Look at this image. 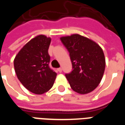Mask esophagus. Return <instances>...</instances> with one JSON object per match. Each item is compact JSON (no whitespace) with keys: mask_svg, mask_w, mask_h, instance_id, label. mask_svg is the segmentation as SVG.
I'll use <instances>...</instances> for the list:
<instances>
[{"mask_svg":"<svg viewBox=\"0 0 125 125\" xmlns=\"http://www.w3.org/2000/svg\"><path fill=\"white\" fill-rule=\"evenodd\" d=\"M57 70L58 71V72H59L60 73H61V72H62V68H57Z\"/></svg>","mask_w":125,"mask_h":125,"instance_id":"1","label":"esophagus"}]
</instances>
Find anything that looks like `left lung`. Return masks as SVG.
<instances>
[{"label":"left lung","mask_w":125,"mask_h":125,"mask_svg":"<svg viewBox=\"0 0 125 125\" xmlns=\"http://www.w3.org/2000/svg\"><path fill=\"white\" fill-rule=\"evenodd\" d=\"M70 53L72 71L65 73L72 89L79 94L93 91L102 78L105 57L102 48L91 39L73 34L60 38Z\"/></svg>","instance_id":"obj_1"}]
</instances>
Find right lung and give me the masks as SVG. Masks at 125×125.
<instances>
[{"label":"right lung","mask_w":125,"mask_h":125,"mask_svg":"<svg viewBox=\"0 0 125 125\" xmlns=\"http://www.w3.org/2000/svg\"><path fill=\"white\" fill-rule=\"evenodd\" d=\"M50 43V37L37 36L24 45L14 60L18 79L34 94H42L51 89L57 76L49 65Z\"/></svg>","instance_id":"1"}]
</instances>
